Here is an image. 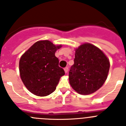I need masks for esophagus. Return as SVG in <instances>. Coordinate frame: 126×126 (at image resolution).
<instances>
[{
  "mask_svg": "<svg viewBox=\"0 0 126 126\" xmlns=\"http://www.w3.org/2000/svg\"><path fill=\"white\" fill-rule=\"evenodd\" d=\"M68 70H69V68L67 67H65V68H64V71H65V73H67V72H68Z\"/></svg>",
  "mask_w": 126,
  "mask_h": 126,
  "instance_id": "esophagus-1",
  "label": "esophagus"
}]
</instances>
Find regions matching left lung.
I'll return each instance as SVG.
<instances>
[{
	"mask_svg": "<svg viewBox=\"0 0 126 126\" xmlns=\"http://www.w3.org/2000/svg\"><path fill=\"white\" fill-rule=\"evenodd\" d=\"M74 64L69 73L71 87L81 94L100 88L107 78L110 62L100 48L86 43L75 50Z\"/></svg>",
	"mask_w": 126,
	"mask_h": 126,
	"instance_id": "obj_1",
	"label": "left lung"
}]
</instances>
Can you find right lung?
<instances>
[{
  "label": "right lung",
  "mask_w": 126,
  "mask_h": 126,
  "mask_svg": "<svg viewBox=\"0 0 126 126\" xmlns=\"http://www.w3.org/2000/svg\"><path fill=\"white\" fill-rule=\"evenodd\" d=\"M62 45H55L49 40L34 43L23 54L19 60V73L23 83L31 93L45 96L53 93L65 74L59 66L55 55Z\"/></svg>",
  "instance_id": "1"
}]
</instances>
